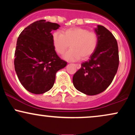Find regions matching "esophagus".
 <instances>
[{
  "label": "esophagus",
  "mask_w": 135,
  "mask_h": 135,
  "mask_svg": "<svg viewBox=\"0 0 135 135\" xmlns=\"http://www.w3.org/2000/svg\"><path fill=\"white\" fill-rule=\"evenodd\" d=\"M75 66H76V67H77V69H80V66H81V65H80V64H79V63H76V64H75Z\"/></svg>",
  "instance_id": "esophagus-1"
}]
</instances>
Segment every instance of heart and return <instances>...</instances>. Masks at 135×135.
Instances as JSON below:
<instances>
[{
  "label": "heart",
  "instance_id": "b5f03b06",
  "mask_svg": "<svg viewBox=\"0 0 135 135\" xmlns=\"http://www.w3.org/2000/svg\"><path fill=\"white\" fill-rule=\"evenodd\" d=\"M52 41L55 50L59 55L66 51L70 44L71 49L64 55L69 61H76L81 58L86 59L95 51L98 42V37L94 31L81 27L65 29L63 33L55 32L52 33Z\"/></svg>",
  "mask_w": 135,
  "mask_h": 135
}]
</instances>
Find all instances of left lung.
<instances>
[{
  "instance_id": "1",
  "label": "left lung",
  "mask_w": 135,
  "mask_h": 135,
  "mask_svg": "<svg viewBox=\"0 0 135 135\" xmlns=\"http://www.w3.org/2000/svg\"><path fill=\"white\" fill-rule=\"evenodd\" d=\"M98 37L95 51L73 76V84L78 91L87 95L104 91L112 83L118 69V45L113 34L98 25L94 29Z\"/></svg>"
}]
</instances>
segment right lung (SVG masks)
Instances as JSON below:
<instances>
[{
  "instance_id": "1",
  "label": "right lung",
  "mask_w": 135,
  "mask_h": 135,
  "mask_svg": "<svg viewBox=\"0 0 135 135\" xmlns=\"http://www.w3.org/2000/svg\"><path fill=\"white\" fill-rule=\"evenodd\" d=\"M60 26L41 20L20 34L15 54V69L20 82L32 93L47 92L53 86L56 74L67 63L57 55L52 41V30Z\"/></svg>"
}]
</instances>
